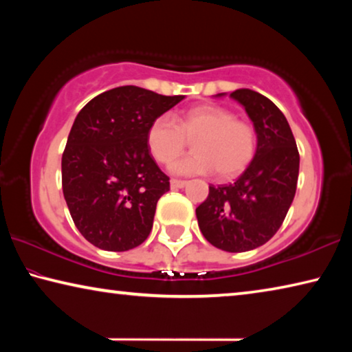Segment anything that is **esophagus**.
<instances>
[{"mask_svg":"<svg viewBox=\"0 0 352 352\" xmlns=\"http://www.w3.org/2000/svg\"><path fill=\"white\" fill-rule=\"evenodd\" d=\"M186 186V182L184 180H170V188L172 189H182Z\"/></svg>","mask_w":352,"mask_h":352,"instance_id":"1","label":"esophagus"}]
</instances>
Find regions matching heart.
Here are the masks:
<instances>
[{"instance_id":"heart-1","label":"heart","mask_w":352,"mask_h":352,"mask_svg":"<svg viewBox=\"0 0 352 352\" xmlns=\"http://www.w3.org/2000/svg\"><path fill=\"white\" fill-rule=\"evenodd\" d=\"M194 139V151L170 164L175 175H206L216 170L220 180L234 178L252 163L256 133L248 122L217 105H200L178 118L160 115L147 129L148 152L158 163L168 164Z\"/></svg>"}]
</instances>
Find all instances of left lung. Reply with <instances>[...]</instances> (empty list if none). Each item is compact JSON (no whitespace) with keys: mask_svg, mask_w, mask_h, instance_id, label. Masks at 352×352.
<instances>
[{"mask_svg":"<svg viewBox=\"0 0 352 352\" xmlns=\"http://www.w3.org/2000/svg\"><path fill=\"white\" fill-rule=\"evenodd\" d=\"M230 98L252 119L258 138L254 157L234 183L211 184L195 214L211 245L241 253L264 245L283 225L296 192L300 153L287 119L269 98L248 88Z\"/></svg>","mask_w":352,"mask_h":352,"instance_id":"obj_1","label":"left lung"}]
</instances>
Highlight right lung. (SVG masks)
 <instances>
[{"instance_id":"add662e5","label":"right lung","mask_w":352,"mask_h":352,"mask_svg":"<svg viewBox=\"0 0 352 352\" xmlns=\"http://www.w3.org/2000/svg\"><path fill=\"white\" fill-rule=\"evenodd\" d=\"M183 99L126 85L93 98L76 116L62 157V188L74 225L94 247L127 252L151 234L169 177L148 152L146 133Z\"/></svg>"}]
</instances>
